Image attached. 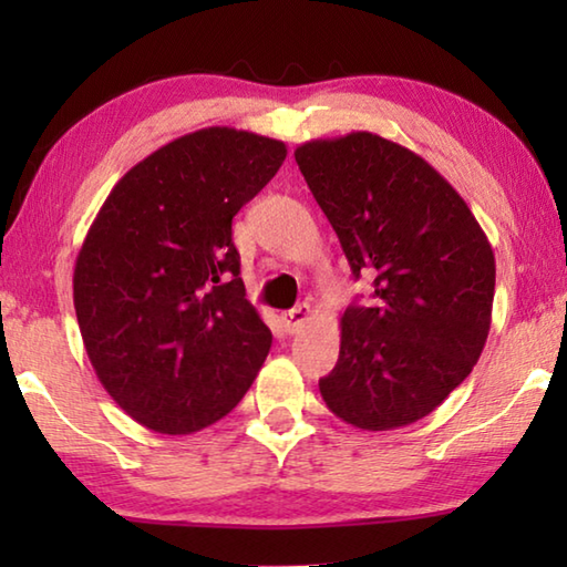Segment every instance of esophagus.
I'll list each match as a JSON object with an SVG mask.
<instances>
[{
    "label": "esophagus",
    "mask_w": 567,
    "mask_h": 567,
    "mask_svg": "<svg viewBox=\"0 0 567 567\" xmlns=\"http://www.w3.org/2000/svg\"><path fill=\"white\" fill-rule=\"evenodd\" d=\"M310 315H312V310H310V305H297V307H292V310H287V312H282V324H285V330L287 332H297L302 328V324L310 320Z\"/></svg>",
    "instance_id": "esophagus-1"
}]
</instances>
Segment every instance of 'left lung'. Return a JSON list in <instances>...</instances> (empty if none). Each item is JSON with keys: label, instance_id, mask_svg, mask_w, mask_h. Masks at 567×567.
I'll use <instances>...</instances> for the list:
<instances>
[{"label": "left lung", "instance_id": "obj_1", "mask_svg": "<svg viewBox=\"0 0 567 567\" xmlns=\"http://www.w3.org/2000/svg\"><path fill=\"white\" fill-rule=\"evenodd\" d=\"M302 177L375 302L342 315L340 358L320 380L334 415L395 430L463 382L491 332L495 255L453 185L408 147L372 132L295 150Z\"/></svg>", "mask_w": 567, "mask_h": 567}]
</instances>
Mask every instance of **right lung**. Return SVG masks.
Segmentation results:
<instances>
[{
    "label": "right lung",
    "instance_id": "1",
    "mask_svg": "<svg viewBox=\"0 0 567 567\" xmlns=\"http://www.w3.org/2000/svg\"><path fill=\"white\" fill-rule=\"evenodd\" d=\"M285 157L255 132H189L137 162L94 217L74 312L104 390L140 425L197 433L260 372L272 332L245 300L233 217Z\"/></svg>",
    "mask_w": 567,
    "mask_h": 567
}]
</instances>
